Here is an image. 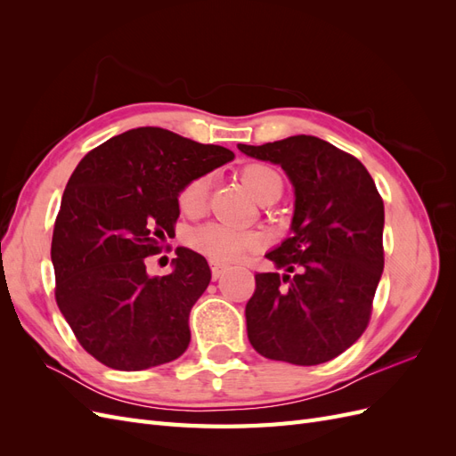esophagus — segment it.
Here are the masks:
<instances>
[{
	"label": "esophagus",
	"instance_id": "esophagus-1",
	"mask_svg": "<svg viewBox=\"0 0 456 456\" xmlns=\"http://www.w3.org/2000/svg\"><path fill=\"white\" fill-rule=\"evenodd\" d=\"M228 270L226 265H218V262H211V272H213V280H218L220 275Z\"/></svg>",
	"mask_w": 456,
	"mask_h": 456
}]
</instances>
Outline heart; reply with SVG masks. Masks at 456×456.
I'll use <instances>...</instances> for the list:
<instances>
[{"label": "heart", "mask_w": 456, "mask_h": 456, "mask_svg": "<svg viewBox=\"0 0 456 456\" xmlns=\"http://www.w3.org/2000/svg\"><path fill=\"white\" fill-rule=\"evenodd\" d=\"M240 176L247 190L260 201L265 200L272 190L281 188V178L268 165L249 163L240 171ZM207 196H209V176L201 175L191 178L190 183L178 194V207L186 216H200L207 207ZM188 243L191 249L205 255L215 262H232L260 249L262 238L256 232H247L220 223H209L196 228L190 233Z\"/></svg>", "instance_id": "1"}]
</instances>
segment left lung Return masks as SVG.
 Listing matches in <instances>:
<instances>
[{
    "instance_id": "obj_1",
    "label": "left lung",
    "mask_w": 456,
    "mask_h": 456,
    "mask_svg": "<svg viewBox=\"0 0 456 456\" xmlns=\"http://www.w3.org/2000/svg\"><path fill=\"white\" fill-rule=\"evenodd\" d=\"M238 148L281 165L295 188L291 238L266 255L294 275H255L247 337L268 360L330 362L363 335L384 268L375 181L360 159L310 134Z\"/></svg>"
}]
</instances>
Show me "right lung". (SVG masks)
I'll return each instance as SVG.
<instances>
[{
  "mask_svg": "<svg viewBox=\"0 0 456 456\" xmlns=\"http://www.w3.org/2000/svg\"><path fill=\"white\" fill-rule=\"evenodd\" d=\"M233 159L161 127L121 133L77 163L54 220V298L77 342L118 370L181 357L191 306L211 281L207 260L178 247L173 272L150 278L146 256L175 236L178 194Z\"/></svg>",
  "mask_w": 456,
  "mask_h": 456,
  "instance_id": "1",
  "label": "right lung"
}]
</instances>
